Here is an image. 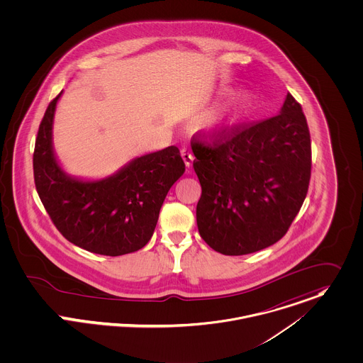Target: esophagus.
Returning <instances> with one entry per match:
<instances>
[{
	"instance_id": "esophagus-1",
	"label": "esophagus",
	"mask_w": 363,
	"mask_h": 363,
	"mask_svg": "<svg viewBox=\"0 0 363 363\" xmlns=\"http://www.w3.org/2000/svg\"><path fill=\"white\" fill-rule=\"evenodd\" d=\"M181 156H182V159H184V162H185V164H186V167H189L191 164H192V162H194V155H192V152L189 150V149H182L181 150Z\"/></svg>"
}]
</instances>
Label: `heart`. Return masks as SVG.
I'll return each mask as SVG.
<instances>
[{
	"mask_svg": "<svg viewBox=\"0 0 363 363\" xmlns=\"http://www.w3.org/2000/svg\"><path fill=\"white\" fill-rule=\"evenodd\" d=\"M250 106H252V97L249 94H242L237 99V101L233 106V116L235 118L241 117L245 113H247Z\"/></svg>",
	"mask_w": 363,
	"mask_h": 363,
	"instance_id": "heart-1",
	"label": "heart"
}]
</instances>
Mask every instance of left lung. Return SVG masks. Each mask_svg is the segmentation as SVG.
Instances as JSON below:
<instances>
[{
  "instance_id": "obj_1",
  "label": "left lung",
  "mask_w": 363,
  "mask_h": 363,
  "mask_svg": "<svg viewBox=\"0 0 363 363\" xmlns=\"http://www.w3.org/2000/svg\"><path fill=\"white\" fill-rule=\"evenodd\" d=\"M191 146L203 241L228 256L280 241L303 204L312 169L311 133L294 96L274 117L199 132Z\"/></svg>"
}]
</instances>
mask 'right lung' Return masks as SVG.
<instances>
[{"label": "right lung", "mask_w": 363, "mask_h": 363, "mask_svg": "<svg viewBox=\"0 0 363 363\" xmlns=\"http://www.w3.org/2000/svg\"><path fill=\"white\" fill-rule=\"evenodd\" d=\"M52 99L39 126L33 175L41 203L64 238L89 252L121 256L150 241L169 188L185 172L177 146L129 162L110 178L84 182L69 178L55 162L51 128Z\"/></svg>", "instance_id": "add662e5"}]
</instances>
